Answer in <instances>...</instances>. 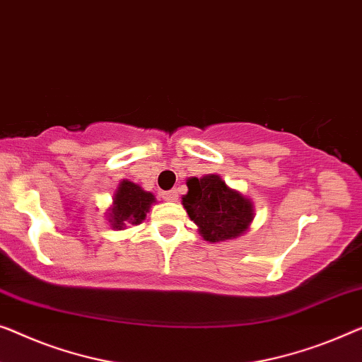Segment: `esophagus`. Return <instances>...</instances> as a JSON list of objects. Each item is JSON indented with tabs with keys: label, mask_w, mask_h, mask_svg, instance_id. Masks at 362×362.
I'll return each instance as SVG.
<instances>
[{
	"label": "esophagus",
	"mask_w": 362,
	"mask_h": 362,
	"mask_svg": "<svg viewBox=\"0 0 362 362\" xmlns=\"http://www.w3.org/2000/svg\"><path fill=\"white\" fill-rule=\"evenodd\" d=\"M163 199H165V201H176V199H177V191L176 189H171V191L163 192Z\"/></svg>",
	"instance_id": "1"
}]
</instances>
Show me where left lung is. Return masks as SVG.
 <instances>
[{
	"label": "left lung",
	"mask_w": 362,
	"mask_h": 362,
	"mask_svg": "<svg viewBox=\"0 0 362 362\" xmlns=\"http://www.w3.org/2000/svg\"><path fill=\"white\" fill-rule=\"evenodd\" d=\"M187 189L182 206L207 242L237 238L253 220L251 202L240 192L228 189L217 175L201 180L191 177L187 180Z\"/></svg>",
	"instance_id": "obj_1"
}]
</instances>
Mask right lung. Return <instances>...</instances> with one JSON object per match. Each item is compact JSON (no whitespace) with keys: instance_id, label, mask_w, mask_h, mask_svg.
<instances>
[{"instance_id":"obj_1","label":"right lung","mask_w":362,"mask_h":362,"mask_svg":"<svg viewBox=\"0 0 362 362\" xmlns=\"http://www.w3.org/2000/svg\"><path fill=\"white\" fill-rule=\"evenodd\" d=\"M155 196L145 192L142 187L130 181L120 182L117 192L114 194V207L109 212V222L114 228H124L127 223H140L145 218Z\"/></svg>"}]
</instances>
